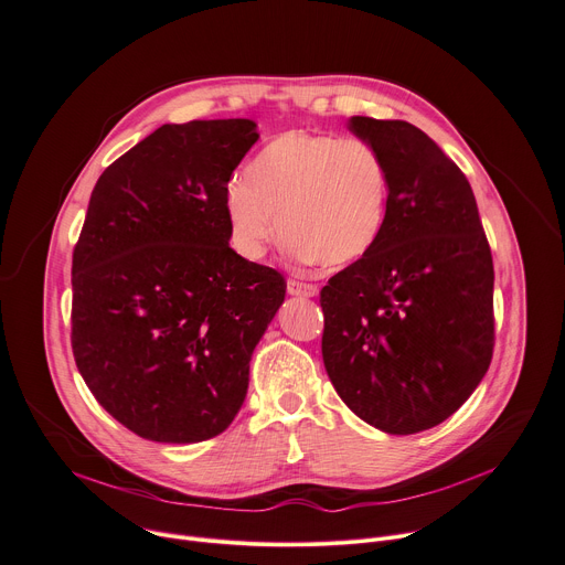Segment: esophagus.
<instances>
[{
    "label": "esophagus",
    "mask_w": 565,
    "mask_h": 565,
    "mask_svg": "<svg viewBox=\"0 0 565 565\" xmlns=\"http://www.w3.org/2000/svg\"><path fill=\"white\" fill-rule=\"evenodd\" d=\"M286 288H288V295H295V297H316L318 295L316 284H303L297 279H288Z\"/></svg>",
    "instance_id": "obj_1"
}]
</instances>
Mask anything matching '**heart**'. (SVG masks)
Returning <instances> with one entry per match:
<instances>
[{
	"instance_id": "obj_1",
	"label": "heart",
	"mask_w": 565,
	"mask_h": 565,
	"mask_svg": "<svg viewBox=\"0 0 565 565\" xmlns=\"http://www.w3.org/2000/svg\"><path fill=\"white\" fill-rule=\"evenodd\" d=\"M390 193L387 160L372 141L288 130L262 148L245 182L230 186L232 241L256 259L277 236L279 220L295 259L347 266L379 243Z\"/></svg>"
}]
</instances>
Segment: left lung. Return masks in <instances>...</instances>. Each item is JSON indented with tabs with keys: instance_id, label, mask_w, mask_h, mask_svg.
<instances>
[{
	"instance_id": "1",
	"label": "left lung",
	"mask_w": 565,
	"mask_h": 565,
	"mask_svg": "<svg viewBox=\"0 0 565 565\" xmlns=\"http://www.w3.org/2000/svg\"><path fill=\"white\" fill-rule=\"evenodd\" d=\"M387 160L374 249L320 292L327 374L353 415L390 435L446 422L493 355V262L473 189L417 126L351 117Z\"/></svg>"
}]
</instances>
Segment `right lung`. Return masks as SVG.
<instances>
[{
  "label": "right lung",
  "instance_id": "obj_1",
  "mask_svg": "<svg viewBox=\"0 0 565 565\" xmlns=\"http://www.w3.org/2000/svg\"><path fill=\"white\" fill-rule=\"evenodd\" d=\"M249 119L164 124L98 178L72 259L76 367L135 435L195 444L241 409L284 277L230 247Z\"/></svg>",
  "mask_w": 565,
  "mask_h": 565
}]
</instances>
